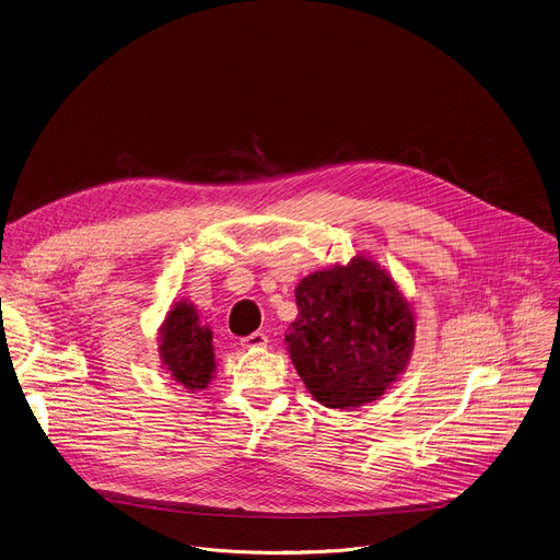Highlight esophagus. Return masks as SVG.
Returning <instances> with one entry per match:
<instances>
[{
	"label": "esophagus",
	"instance_id": "34e87169",
	"mask_svg": "<svg viewBox=\"0 0 560 560\" xmlns=\"http://www.w3.org/2000/svg\"><path fill=\"white\" fill-rule=\"evenodd\" d=\"M240 341H242L244 348H264L268 343V337H266V334H261V331H255L250 336L242 337Z\"/></svg>",
	"mask_w": 560,
	"mask_h": 560
}]
</instances>
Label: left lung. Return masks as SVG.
<instances>
[{
  "label": "left lung",
  "instance_id": "obj_1",
  "mask_svg": "<svg viewBox=\"0 0 560 560\" xmlns=\"http://www.w3.org/2000/svg\"><path fill=\"white\" fill-rule=\"evenodd\" d=\"M294 294L299 316L285 343L310 394L329 409L381 398L416 343L413 310L387 270L359 255L307 275Z\"/></svg>",
  "mask_w": 560,
  "mask_h": 560
}]
</instances>
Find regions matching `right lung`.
<instances>
[{
  "label": "right lung",
  "instance_id": "right-lung-1",
  "mask_svg": "<svg viewBox=\"0 0 560 560\" xmlns=\"http://www.w3.org/2000/svg\"><path fill=\"white\" fill-rule=\"evenodd\" d=\"M160 359L186 389H206L217 372L212 331L201 325L192 303L179 301L160 329Z\"/></svg>",
  "mask_w": 560,
  "mask_h": 560
}]
</instances>
